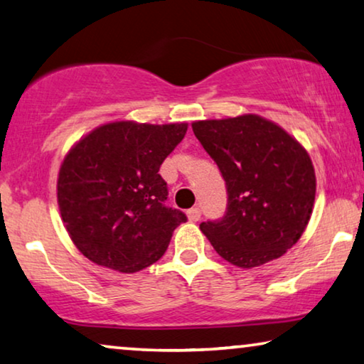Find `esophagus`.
<instances>
[{
  "label": "esophagus",
  "mask_w": 364,
  "mask_h": 364,
  "mask_svg": "<svg viewBox=\"0 0 364 364\" xmlns=\"http://www.w3.org/2000/svg\"><path fill=\"white\" fill-rule=\"evenodd\" d=\"M186 215H188L189 222H198L200 218V209H199V207H193V209H189L186 212Z\"/></svg>",
  "instance_id": "obj_1"
}]
</instances>
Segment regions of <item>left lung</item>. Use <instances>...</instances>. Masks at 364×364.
<instances>
[{"instance_id": "left-lung-1", "label": "left lung", "mask_w": 364, "mask_h": 364, "mask_svg": "<svg viewBox=\"0 0 364 364\" xmlns=\"http://www.w3.org/2000/svg\"><path fill=\"white\" fill-rule=\"evenodd\" d=\"M227 183L222 220L200 232L225 261L259 267L298 243L313 213L316 173L306 149L274 121L255 113L191 124Z\"/></svg>"}]
</instances>
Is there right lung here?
<instances>
[{
    "label": "right lung",
    "instance_id": "obj_1",
    "mask_svg": "<svg viewBox=\"0 0 364 364\" xmlns=\"http://www.w3.org/2000/svg\"><path fill=\"white\" fill-rule=\"evenodd\" d=\"M186 131L188 123L109 121L69 149L58 171V207L89 261L134 274L165 255L186 215L164 204L168 191L159 170Z\"/></svg>",
    "mask_w": 364,
    "mask_h": 364
}]
</instances>
